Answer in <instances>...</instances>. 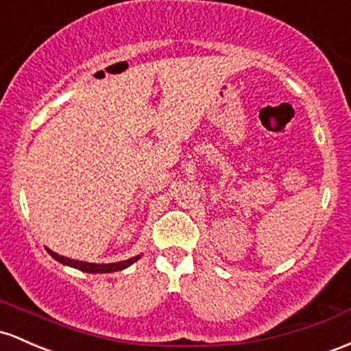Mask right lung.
<instances>
[{
    "instance_id": "obj_1",
    "label": "right lung",
    "mask_w": 351,
    "mask_h": 351,
    "mask_svg": "<svg viewBox=\"0 0 351 351\" xmlns=\"http://www.w3.org/2000/svg\"><path fill=\"white\" fill-rule=\"evenodd\" d=\"M48 253L55 258L56 261H60V263L63 265H68V267H73V268H78L82 269V271H86V273H111V271H118V269H125L126 267H130V265L134 263L136 260H140V255L138 256H133L130 258V260H125V261H118V263H106V265H98V263H86V261H78V260H69V258H64L61 255H56V253H53L51 250H48Z\"/></svg>"
}]
</instances>
